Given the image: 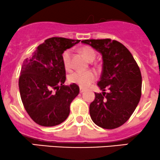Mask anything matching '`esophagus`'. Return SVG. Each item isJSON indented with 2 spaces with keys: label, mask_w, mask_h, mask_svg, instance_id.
Masks as SVG:
<instances>
[{
  "label": "esophagus",
  "mask_w": 160,
  "mask_h": 160,
  "mask_svg": "<svg viewBox=\"0 0 160 160\" xmlns=\"http://www.w3.org/2000/svg\"><path fill=\"white\" fill-rule=\"evenodd\" d=\"M84 91H85L84 89L82 88V87H80V93H83Z\"/></svg>",
  "instance_id": "esophagus-1"
}]
</instances>
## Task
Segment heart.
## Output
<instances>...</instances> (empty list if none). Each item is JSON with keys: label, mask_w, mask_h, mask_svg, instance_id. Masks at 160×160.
<instances>
[{"label": "heart", "mask_w": 160, "mask_h": 160, "mask_svg": "<svg viewBox=\"0 0 160 160\" xmlns=\"http://www.w3.org/2000/svg\"><path fill=\"white\" fill-rule=\"evenodd\" d=\"M81 52L89 61H93L96 58L95 51L90 47H83L81 49ZM62 61L63 66L66 69L71 67V50H66L62 54ZM97 74L93 70H86V71L73 72L68 77V80L70 83H77L81 87H87L95 80Z\"/></svg>", "instance_id": "heart-1"}]
</instances>
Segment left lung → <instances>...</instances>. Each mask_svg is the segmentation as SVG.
<instances>
[{
    "label": "left lung",
    "mask_w": 160,
    "mask_h": 160,
    "mask_svg": "<svg viewBox=\"0 0 160 160\" xmlns=\"http://www.w3.org/2000/svg\"><path fill=\"white\" fill-rule=\"evenodd\" d=\"M100 52L102 70L97 85L102 93H95L90 105L94 123L103 129L120 127L129 120L141 97L142 76L133 57L123 44L111 39L84 40ZM108 90V93L105 91Z\"/></svg>",
    "instance_id": "obj_1"
}]
</instances>
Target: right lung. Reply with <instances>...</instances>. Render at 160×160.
I'll use <instances>...</instances> for the list:
<instances>
[{"label":"right lung","mask_w":160,"mask_h":160,"mask_svg":"<svg viewBox=\"0 0 160 160\" xmlns=\"http://www.w3.org/2000/svg\"><path fill=\"white\" fill-rule=\"evenodd\" d=\"M80 40L63 38L47 39L23 61L19 77V90L25 110L36 123L53 127L66 120L70 106L80 92L66 80L62 54Z\"/></svg>","instance_id":"right-lung-1"}]
</instances>
